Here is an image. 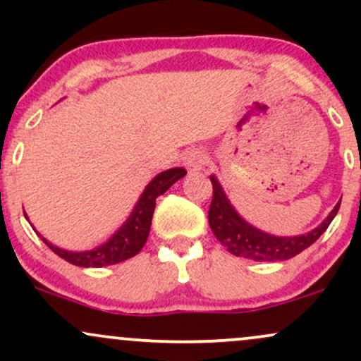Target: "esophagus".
Wrapping results in <instances>:
<instances>
[{
    "instance_id": "esophagus-1",
    "label": "esophagus",
    "mask_w": 361,
    "mask_h": 361,
    "mask_svg": "<svg viewBox=\"0 0 361 361\" xmlns=\"http://www.w3.org/2000/svg\"><path fill=\"white\" fill-rule=\"evenodd\" d=\"M207 164V156L204 151L200 149H193L188 154L185 156V166L190 169V171H200Z\"/></svg>"
}]
</instances>
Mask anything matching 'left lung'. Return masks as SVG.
<instances>
[{
    "instance_id": "1",
    "label": "left lung",
    "mask_w": 361,
    "mask_h": 361,
    "mask_svg": "<svg viewBox=\"0 0 361 361\" xmlns=\"http://www.w3.org/2000/svg\"><path fill=\"white\" fill-rule=\"evenodd\" d=\"M210 181H212L214 188L212 202H210L209 209L210 229H212L215 238L227 247V251H231L235 256H243V258L255 261H283L307 250L310 244L316 243L329 227L334 215L338 214L339 204H341V200H339L336 207L331 210V214L327 215L326 221L314 231H310L309 234L293 235V238H276V235L261 233L256 227L243 221L227 200L217 178L210 176Z\"/></svg>"
}]
</instances>
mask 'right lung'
Masks as SVG:
<instances>
[{"instance_id": "right-lung-1", "label": "right lung", "mask_w": 361, "mask_h": 361, "mask_svg": "<svg viewBox=\"0 0 361 361\" xmlns=\"http://www.w3.org/2000/svg\"><path fill=\"white\" fill-rule=\"evenodd\" d=\"M185 175L186 171L183 168H173L168 169V171L159 173V175L146 186L144 193L140 195L137 205L134 207V210H132L127 222L120 227L117 233L111 235L109 241L102 244V246L94 247V250L82 252L66 251L54 246V244L49 241H45L40 234L39 235L57 256H61V258L68 261V263L76 264V267L102 268L106 267V264H115L120 263V261H126L137 255L147 241L152 214H154L156 207V198L166 192L169 186L175 185L176 181Z\"/></svg>"}]
</instances>
